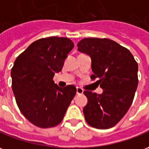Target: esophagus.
Masks as SVG:
<instances>
[{"label": "esophagus", "mask_w": 149, "mask_h": 149, "mask_svg": "<svg viewBox=\"0 0 149 149\" xmlns=\"http://www.w3.org/2000/svg\"><path fill=\"white\" fill-rule=\"evenodd\" d=\"M76 92L78 95H79V94H83V93H84V90L81 88H77Z\"/></svg>", "instance_id": "34e87169"}]
</instances>
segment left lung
Instances as JSON below:
<instances>
[{
	"label": "left lung",
	"mask_w": 149,
	"mask_h": 149,
	"mask_svg": "<svg viewBox=\"0 0 149 149\" xmlns=\"http://www.w3.org/2000/svg\"><path fill=\"white\" fill-rule=\"evenodd\" d=\"M78 50L92 59V80L103 89L102 94L84 91L88 104L85 120L91 127H114L131 107L138 86V64L131 52L109 39L84 38Z\"/></svg>",
	"instance_id": "left-lung-1"
}]
</instances>
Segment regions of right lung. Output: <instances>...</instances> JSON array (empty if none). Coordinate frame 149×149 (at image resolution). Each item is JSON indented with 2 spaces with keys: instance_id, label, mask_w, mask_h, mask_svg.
Wrapping results in <instances>:
<instances>
[{
  "instance_id": "obj_1",
  "label": "right lung",
  "mask_w": 149,
  "mask_h": 149,
  "mask_svg": "<svg viewBox=\"0 0 149 149\" xmlns=\"http://www.w3.org/2000/svg\"><path fill=\"white\" fill-rule=\"evenodd\" d=\"M73 48L69 38H42L22 52L11 69L16 103L26 118L38 127L57 126L76 94L74 85L59 88L53 80Z\"/></svg>"
}]
</instances>
